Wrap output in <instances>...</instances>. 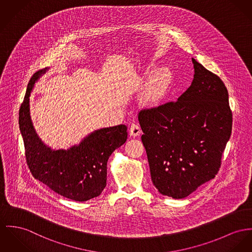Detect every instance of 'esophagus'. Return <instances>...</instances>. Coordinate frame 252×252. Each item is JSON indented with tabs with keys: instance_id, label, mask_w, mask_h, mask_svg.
Listing matches in <instances>:
<instances>
[{
	"instance_id": "1",
	"label": "esophagus",
	"mask_w": 252,
	"mask_h": 252,
	"mask_svg": "<svg viewBox=\"0 0 252 252\" xmlns=\"http://www.w3.org/2000/svg\"><path fill=\"white\" fill-rule=\"evenodd\" d=\"M129 134L133 137L139 136L141 134V128L137 124H132L129 128Z\"/></svg>"
}]
</instances>
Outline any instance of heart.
<instances>
[{
  "label": "heart",
  "instance_id": "1",
  "mask_svg": "<svg viewBox=\"0 0 252 252\" xmlns=\"http://www.w3.org/2000/svg\"><path fill=\"white\" fill-rule=\"evenodd\" d=\"M172 81V74L168 67H160L155 70L149 78L143 94V100L155 105L166 97Z\"/></svg>",
  "mask_w": 252,
  "mask_h": 252
}]
</instances>
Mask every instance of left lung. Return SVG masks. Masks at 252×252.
<instances>
[{
	"label": "left lung",
	"mask_w": 252,
	"mask_h": 252,
	"mask_svg": "<svg viewBox=\"0 0 252 252\" xmlns=\"http://www.w3.org/2000/svg\"><path fill=\"white\" fill-rule=\"evenodd\" d=\"M192 61L194 79L177 100L138 115L153 183L160 194L176 199L213 179L232 130L224 83Z\"/></svg>",
	"instance_id": "8db88e82"
}]
</instances>
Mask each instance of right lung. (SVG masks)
<instances>
[{"label": "right lung", "instance_id": "obj_1", "mask_svg": "<svg viewBox=\"0 0 252 252\" xmlns=\"http://www.w3.org/2000/svg\"><path fill=\"white\" fill-rule=\"evenodd\" d=\"M48 69L32 77L20 107L19 127L27 163L33 177L54 192L76 201H86L105 188L108 158L126 143L127 127L120 125L99 128L68 150H53L44 144L32 121L30 97L34 83Z\"/></svg>", "mask_w": 252, "mask_h": 252}]
</instances>
